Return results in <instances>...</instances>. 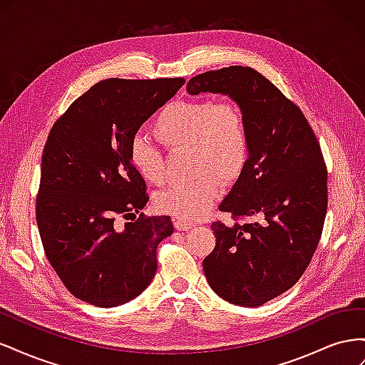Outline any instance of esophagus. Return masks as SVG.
Returning <instances> with one entry per match:
<instances>
[{"label":"esophagus","mask_w":365,"mask_h":365,"mask_svg":"<svg viewBox=\"0 0 365 365\" xmlns=\"http://www.w3.org/2000/svg\"><path fill=\"white\" fill-rule=\"evenodd\" d=\"M173 224H175V228L180 230V231H189V230H192L195 227L193 224L187 222V220H184V219H176Z\"/></svg>","instance_id":"1"}]
</instances>
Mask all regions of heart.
I'll return each instance as SVG.
<instances>
[{"mask_svg":"<svg viewBox=\"0 0 365 365\" xmlns=\"http://www.w3.org/2000/svg\"><path fill=\"white\" fill-rule=\"evenodd\" d=\"M152 135L168 150H190L192 184L169 187L153 205L161 213L187 220L205 216L222 192L244 172L250 157V129L244 108L231 98L176 101L161 108L150 126ZM129 163L141 180L158 185L164 180L161 153L145 140L129 148Z\"/></svg>","mask_w":365,"mask_h":365,"instance_id":"1","label":"heart"}]
</instances>
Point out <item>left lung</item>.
<instances>
[{"label": "left lung", "mask_w": 365, "mask_h": 365, "mask_svg": "<svg viewBox=\"0 0 365 365\" xmlns=\"http://www.w3.org/2000/svg\"><path fill=\"white\" fill-rule=\"evenodd\" d=\"M187 93L228 96L247 115L248 163L219 210L256 220L213 222L216 247L202 268L220 298L257 307L291 289L318 247L327 212L322 148L300 108L250 67L197 74Z\"/></svg>", "instance_id": "obj_1"}]
</instances>
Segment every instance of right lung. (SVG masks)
Returning a JSON list of instances; mask_svg holds the SVG:
<instances>
[{
  "label": "right lung",
  "mask_w": 365,
  "mask_h": 365,
  "mask_svg": "<svg viewBox=\"0 0 365 365\" xmlns=\"http://www.w3.org/2000/svg\"><path fill=\"white\" fill-rule=\"evenodd\" d=\"M176 79H106L53 125L42 152L36 222L46 256L74 297L98 307L134 300L157 272L170 216L140 215L145 180L129 163L141 125L184 85ZM132 220V219H130Z\"/></svg>",
  "instance_id": "add662e5"
}]
</instances>
